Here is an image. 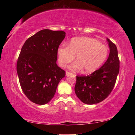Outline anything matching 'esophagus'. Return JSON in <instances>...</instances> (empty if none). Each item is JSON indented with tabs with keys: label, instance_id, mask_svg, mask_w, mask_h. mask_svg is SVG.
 I'll return each mask as SVG.
<instances>
[{
	"label": "esophagus",
	"instance_id": "34e87169",
	"mask_svg": "<svg viewBox=\"0 0 135 135\" xmlns=\"http://www.w3.org/2000/svg\"><path fill=\"white\" fill-rule=\"evenodd\" d=\"M70 74H73L72 73H70V72H68V71H66V76H68V75H70Z\"/></svg>",
	"mask_w": 135,
	"mask_h": 135
}]
</instances>
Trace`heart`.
Returning a JSON list of instances; mask_svg holds the SVG:
<instances>
[{
	"instance_id": "obj_1",
	"label": "heart",
	"mask_w": 135,
	"mask_h": 135,
	"mask_svg": "<svg viewBox=\"0 0 135 135\" xmlns=\"http://www.w3.org/2000/svg\"><path fill=\"white\" fill-rule=\"evenodd\" d=\"M109 48L95 38L88 37H75L69 45L65 43L58 49V61L59 65L65 67L76 55L77 60L69 66L73 70L84 68L86 73H92L99 68L107 58Z\"/></svg>"
}]
</instances>
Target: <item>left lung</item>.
<instances>
[{
    "label": "left lung",
    "instance_id": "8db88e82",
    "mask_svg": "<svg viewBox=\"0 0 135 135\" xmlns=\"http://www.w3.org/2000/svg\"><path fill=\"white\" fill-rule=\"evenodd\" d=\"M110 52L105 63L87 76H76L75 93L86 104H94L108 97L115 85L120 70V60L115 45L107 38Z\"/></svg>",
    "mask_w": 135,
    "mask_h": 135
}]
</instances>
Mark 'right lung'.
<instances>
[{
	"mask_svg": "<svg viewBox=\"0 0 135 135\" xmlns=\"http://www.w3.org/2000/svg\"><path fill=\"white\" fill-rule=\"evenodd\" d=\"M65 36L63 31L42 30L22 46L17 61V74L22 91L33 103H48L65 76V71L56 62L59 46Z\"/></svg>",
	"mask_w": 135,
	"mask_h": 135,
	"instance_id": "obj_1",
	"label": "right lung"
}]
</instances>
